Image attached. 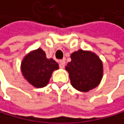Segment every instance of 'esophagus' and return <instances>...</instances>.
Returning a JSON list of instances; mask_svg holds the SVG:
<instances>
[{
	"label": "esophagus",
	"mask_w": 124,
	"mask_h": 124,
	"mask_svg": "<svg viewBox=\"0 0 124 124\" xmlns=\"http://www.w3.org/2000/svg\"><path fill=\"white\" fill-rule=\"evenodd\" d=\"M59 67L61 68H63L65 67V60H59Z\"/></svg>",
	"instance_id": "1"
}]
</instances>
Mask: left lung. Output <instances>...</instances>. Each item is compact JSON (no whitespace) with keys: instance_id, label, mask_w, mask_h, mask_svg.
I'll return each mask as SVG.
<instances>
[{"instance_id":"obj_1","label":"left lung","mask_w":124,"mask_h":124,"mask_svg":"<svg viewBox=\"0 0 124 124\" xmlns=\"http://www.w3.org/2000/svg\"><path fill=\"white\" fill-rule=\"evenodd\" d=\"M71 59L65 69L73 87L81 92H88L96 87L103 74L102 62L97 55L79 50L71 55Z\"/></svg>"}]
</instances>
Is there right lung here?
Masks as SVG:
<instances>
[{
    "label": "right lung",
    "mask_w": 124,
    "mask_h": 124,
    "mask_svg": "<svg viewBox=\"0 0 124 124\" xmlns=\"http://www.w3.org/2000/svg\"><path fill=\"white\" fill-rule=\"evenodd\" d=\"M58 68V63L53 59H47L40 48L26 55L21 66L24 78L37 88L46 86L53 71Z\"/></svg>",
    "instance_id": "add662e5"
}]
</instances>
